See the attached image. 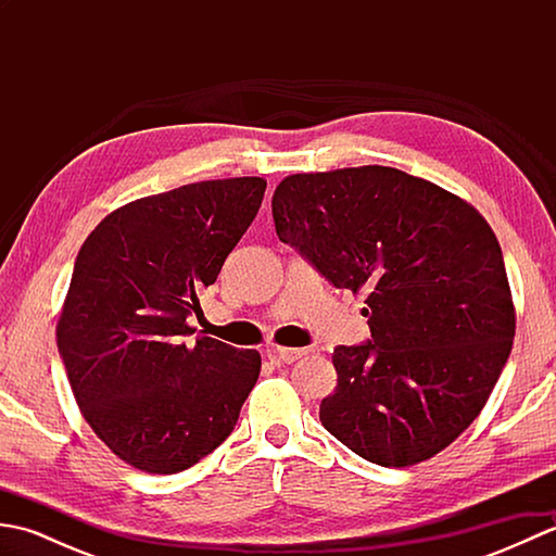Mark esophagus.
<instances>
[{
  "instance_id": "esophagus-1",
  "label": "esophagus",
  "mask_w": 556,
  "mask_h": 556,
  "mask_svg": "<svg viewBox=\"0 0 556 556\" xmlns=\"http://www.w3.org/2000/svg\"><path fill=\"white\" fill-rule=\"evenodd\" d=\"M267 356L279 361V363H296L299 358L308 356V351H305V349H281V346H271V349H267Z\"/></svg>"
}]
</instances>
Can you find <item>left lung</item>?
<instances>
[{
	"instance_id": "8db88e82",
	"label": "left lung",
	"mask_w": 556,
	"mask_h": 556,
	"mask_svg": "<svg viewBox=\"0 0 556 556\" xmlns=\"http://www.w3.org/2000/svg\"><path fill=\"white\" fill-rule=\"evenodd\" d=\"M271 217L279 241L327 281L368 293L370 339L332 353L325 430L377 466L440 454L488 404L514 344L511 289L485 217L380 164L287 176Z\"/></svg>"
}]
</instances>
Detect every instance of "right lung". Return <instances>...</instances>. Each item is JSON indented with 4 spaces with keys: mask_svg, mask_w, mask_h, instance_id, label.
I'll return each instance as SVG.
<instances>
[{
    "mask_svg": "<svg viewBox=\"0 0 556 556\" xmlns=\"http://www.w3.org/2000/svg\"><path fill=\"white\" fill-rule=\"evenodd\" d=\"M260 176L200 181L134 200L80 245L56 325L71 392L128 466L169 476L231 434L260 353L191 334L198 291L263 203Z\"/></svg>",
    "mask_w": 556,
    "mask_h": 556,
    "instance_id": "obj_1",
    "label": "right lung"
}]
</instances>
